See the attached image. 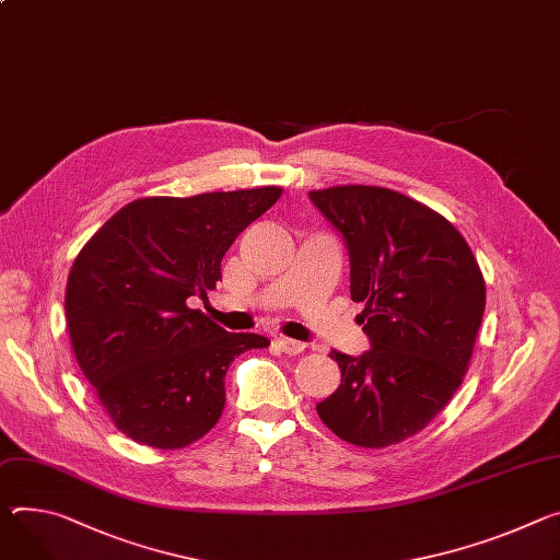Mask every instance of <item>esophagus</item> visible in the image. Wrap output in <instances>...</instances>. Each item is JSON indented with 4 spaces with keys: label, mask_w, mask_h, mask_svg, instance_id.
<instances>
[{
    "label": "esophagus",
    "mask_w": 560,
    "mask_h": 560,
    "mask_svg": "<svg viewBox=\"0 0 560 560\" xmlns=\"http://www.w3.org/2000/svg\"><path fill=\"white\" fill-rule=\"evenodd\" d=\"M277 346H279V350L285 352V354H299V352H303V348H306V343L288 339V337H279V339H277Z\"/></svg>",
    "instance_id": "34e87169"
}]
</instances>
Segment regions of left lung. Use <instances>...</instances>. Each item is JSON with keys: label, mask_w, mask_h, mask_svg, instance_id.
I'll list each match as a JSON object with an SVG mask.
<instances>
[{"label": "left lung", "mask_w": 560, "mask_h": 560, "mask_svg": "<svg viewBox=\"0 0 560 560\" xmlns=\"http://www.w3.org/2000/svg\"><path fill=\"white\" fill-rule=\"evenodd\" d=\"M317 210L341 232L350 299L364 301L371 350H330L339 388L317 404L322 422L362 448L420 433L463 384L487 288L465 236L442 214L388 187L313 189Z\"/></svg>", "instance_id": "8db88e82"}]
</instances>
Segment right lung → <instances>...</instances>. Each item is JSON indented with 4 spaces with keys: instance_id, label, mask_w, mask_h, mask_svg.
<instances>
[{
    "instance_id": "right-lung-1",
    "label": "right lung",
    "mask_w": 560,
    "mask_h": 560,
    "mask_svg": "<svg viewBox=\"0 0 560 560\" xmlns=\"http://www.w3.org/2000/svg\"><path fill=\"white\" fill-rule=\"evenodd\" d=\"M281 187L131 200L80 249L65 313L84 377L127 438L176 451L200 440L225 409L234 358L270 341L228 332L187 299L208 296L234 238Z\"/></svg>"
}]
</instances>
